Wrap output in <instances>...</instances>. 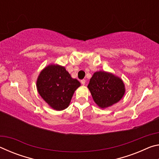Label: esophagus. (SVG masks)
Listing matches in <instances>:
<instances>
[{"label": "esophagus", "instance_id": "1", "mask_svg": "<svg viewBox=\"0 0 159 159\" xmlns=\"http://www.w3.org/2000/svg\"><path fill=\"white\" fill-rule=\"evenodd\" d=\"M80 83H81V84L83 85H84L85 84V80H81V81H80Z\"/></svg>", "mask_w": 159, "mask_h": 159}]
</instances>
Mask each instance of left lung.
I'll return each mask as SVG.
<instances>
[{"mask_svg":"<svg viewBox=\"0 0 159 159\" xmlns=\"http://www.w3.org/2000/svg\"><path fill=\"white\" fill-rule=\"evenodd\" d=\"M88 88L94 102L101 109L107 108L117 103L125 93L123 80L104 71H96L93 74Z\"/></svg>","mask_w":159,"mask_h":159,"instance_id":"left-lung-1","label":"left lung"}]
</instances>
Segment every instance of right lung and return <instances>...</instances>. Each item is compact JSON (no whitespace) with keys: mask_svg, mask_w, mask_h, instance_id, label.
Instances as JSON below:
<instances>
[{"mask_svg":"<svg viewBox=\"0 0 159 159\" xmlns=\"http://www.w3.org/2000/svg\"><path fill=\"white\" fill-rule=\"evenodd\" d=\"M80 85V82L71 78L65 67L54 64L45 66L36 80L39 95L56 111H61L69 106L75 90Z\"/></svg>","mask_w":159,"mask_h":159,"instance_id":"obj_1","label":"right lung"}]
</instances>
